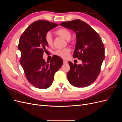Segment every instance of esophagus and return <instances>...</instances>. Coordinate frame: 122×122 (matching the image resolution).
<instances>
[{"instance_id": "1", "label": "esophagus", "mask_w": 122, "mask_h": 122, "mask_svg": "<svg viewBox=\"0 0 122 122\" xmlns=\"http://www.w3.org/2000/svg\"><path fill=\"white\" fill-rule=\"evenodd\" d=\"M63 62H64V64H67L68 63V61L65 60H63Z\"/></svg>"}]
</instances>
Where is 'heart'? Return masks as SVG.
Wrapping results in <instances>:
<instances>
[{"mask_svg":"<svg viewBox=\"0 0 122 122\" xmlns=\"http://www.w3.org/2000/svg\"><path fill=\"white\" fill-rule=\"evenodd\" d=\"M55 34L67 40L68 42H70V40L71 39L72 36L71 32L68 29L65 28H61L57 29L55 31ZM44 39H45V42L49 46L51 47L53 45V38L50 32H48L46 33ZM70 51L71 50L69 48H65L64 49L56 50L54 52V54L59 57L63 58H67L69 56Z\"/></svg>","mask_w":122,"mask_h":122,"instance_id":"obj_1","label":"heart"}]
</instances>
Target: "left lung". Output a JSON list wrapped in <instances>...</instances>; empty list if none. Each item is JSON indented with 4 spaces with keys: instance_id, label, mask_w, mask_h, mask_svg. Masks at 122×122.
I'll list each match as a JSON object with an SVG mask.
<instances>
[{
    "instance_id": "obj_1",
    "label": "left lung",
    "mask_w": 122,
    "mask_h": 122,
    "mask_svg": "<svg viewBox=\"0 0 122 122\" xmlns=\"http://www.w3.org/2000/svg\"><path fill=\"white\" fill-rule=\"evenodd\" d=\"M60 25L75 31L77 41L73 57L82 61L79 65L68 62L69 81L77 87L89 86L96 80L105 58L104 46L100 36L89 25L79 19Z\"/></svg>"
}]
</instances>
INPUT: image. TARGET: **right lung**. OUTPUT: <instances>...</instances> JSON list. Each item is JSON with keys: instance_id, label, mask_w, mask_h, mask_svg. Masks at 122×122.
Returning a JSON list of instances; mask_svg holds the SVG:
<instances>
[{"instance_id": "add662e5", "label": "right lung", "mask_w": 122, "mask_h": 122, "mask_svg": "<svg viewBox=\"0 0 122 122\" xmlns=\"http://www.w3.org/2000/svg\"><path fill=\"white\" fill-rule=\"evenodd\" d=\"M58 24L38 20L31 23L21 36L18 48L21 51L20 63L28 82L41 89L49 87L52 84L55 73L63 64L62 59L54 55L49 61L43 58L47 52L45 36Z\"/></svg>"}]
</instances>
